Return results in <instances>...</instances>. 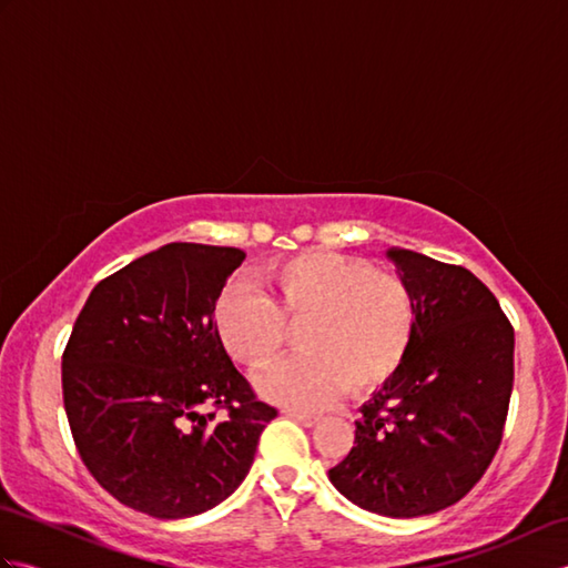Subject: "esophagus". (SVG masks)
Returning <instances> with one entry per match:
<instances>
[{
  "mask_svg": "<svg viewBox=\"0 0 568 568\" xmlns=\"http://www.w3.org/2000/svg\"><path fill=\"white\" fill-rule=\"evenodd\" d=\"M287 417L297 419L300 425H305V427H315L317 422H320V417H317V415H310V413H295V409H291V413H287Z\"/></svg>",
  "mask_w": 568,
  "mask_h": 568,
  "instance_id": "obj_1",
  "label": "esophagus"
}]
</instances>
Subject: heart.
<instances>
[{
	"instance_id": "obj_1",
	"label": "heart",
	"mask_w": 568,
	"mask_h": 568,
	"mask_svg": "<svg viewBox=\"0 0 568 568\" xmlns=\"http://www.w3.org/2000/svg\"><path fill=\"white\" fill-rule=\"evenodd\" d=\"M265 297L229 285L214 303V332L226 354L268 371L300 327L303 356L261 381L263 395L291 407H324L344 390L368 395L388 383L413 344L417 305L405 277L366 258L303 251L261 275Z\"/></svg>"
}]
</instances>
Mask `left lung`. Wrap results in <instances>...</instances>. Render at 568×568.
Listing matches in <instances>:
<instances>
[{"label":"left lung","mask_w":568,"mask_h":568,"mask_svg":"<svg viewBox=\"0 0 568 568\" xmlns=\"http://www.w3.org/2000/svg\"><path fill=\"white\" fill-rule=\"evenodd\" d=\"M413 287L417 327L395 376L361 407L356 442L329 468L358 508L419 517L462 500L503 442L515 332L496 295L466 271L390 248Z\"/></svg>","instance_id":"obj_1"}]
</instances>
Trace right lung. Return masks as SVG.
Returning <instances> with one entry per match:
<instances>
[{
    "mask_svg": "<svg viewBox=\"0 0 568 568\" xmlns=\"http://www.w3.org/2000/svg\"><path fill=\"white\" fill-rule=\"evenodd\" d=\"M246 253L175 241L104 277L63 352V403L82 464L126 508L161 520L232 496L277 409L214 332Z\"/></svg>",
    "mask_w": 568,
    "mask_h": 568,
    "instance_id": "right-lung-1",
    "label": "right lung"
}]
</instances>
